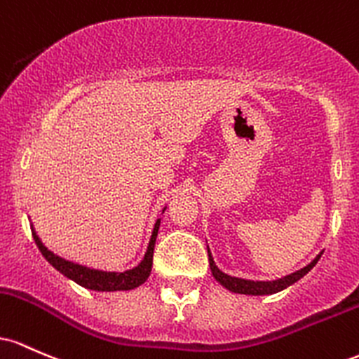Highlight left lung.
<instances>
[{
	"instance_id": "8db88e82",
	"label": "left lung",
	"mask_w": 359,
	"mask_h": 359,
	"mask_svg": "<svg viewBox=\"0 0 359 359\" xmlns=\"http://www.w3.org/2000/svg\"><path fill=\"white\" fill-rule=\"evenodd\" d=\"M320 256H322V252L316 256V259H313L312 263L307 264L305 268L299 269V271L292 273V275L278 278V280H273V281H255V280H244V278H236V276L227 275V273L220 271V269L217 268L215 261H213V257L210 255V249H208V263H210L213 278H215V280L219 281L222 287L231 290V292H233V293H241V295H271V293L281 292V290L288 288L290 285H293L295 281H299L300 278H304L305 275H307L310 269L316 266L317 261L320 259Z\"/></svg>"
}]
</instances>
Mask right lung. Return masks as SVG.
Listing matches in <instances>:
<instances>
[{
	"label": "right lung",
	"instance_id": "right-lung-1",
	"mask_svg": "<svg viewBox=\"0 0 359 359\" xmlns=\"http://www.w3.org/2000/svg\"><path fill=\"white\" fill-rule=\"evenodd\" d=\"M166 210V207L163 208V212ZM161 225V219L156 220L154 229H152L151 241H149L147 251L144 255L142 261L137 264L135 268L127 269V271H103V269H95L83 266V264L72 263V261L64 259L57 255L47 249L43 245L40 237L35 232L34 225H32V236H34L35 244L42 252V256L46 257L47 261L57 269L59 273H62L64 276L69 278V280L76 281L81 287L88 290H96V292H122V290H134L144 283L147 280L149 275H151L152 269V255H154V244L156 237H158V231Z\"/></svg>",
	"mask_w": 359,
	"mask_h": 359
}]
</instances>
